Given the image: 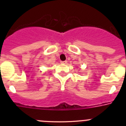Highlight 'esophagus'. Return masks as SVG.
<instances>
[{
    "label": "esophagus",
    "instance_id": "obj_1",
    "mask_svg": "<svg viewBox=\"0 0 126 126\" xmlns=\"http://www.w3.org/2000/svg\"><path fill=\"white\" fill-rule=\"evenodd\" d=\"M61 64H67V61H61Z\"/></svg>",
    "mask_w": 126,
    "mask_h": 126
}]
</instances>
